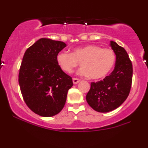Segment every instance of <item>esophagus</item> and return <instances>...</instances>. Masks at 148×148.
Segmentation results:
<instances>
[{"label":"esophagus","instance_id":"34e87169","mask_svg":"<svg viewBox=\"0 0 148 148\" xmlns=\"http://www.w3.org/2000/svg\"><path fill=\"white\" fill-rule=\"evenodd\" d=\"M73 83H74V84H77L78 83H79L80 81H81V80L79 79H76V78H73Z\"/></svg>","mask_w":148,"mask_h":148}]
</instances>
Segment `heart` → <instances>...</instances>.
<instances>
[{
  "label": "heart",
  "instance_id": "obj_1",
  "mask_svg": "<svg viewBox=\"0 0 148 148\" xmlns=\"http://www.w3.org/2000/svg\"><path fill=\"white\" fill-rule=\"evenodd\" d=\"M116 56L113 49H102L99 46L87 45L73 49L72 53L59 52L56 56L57 64L64 72L71 74L81 62L79 74L90 76L92 79L105 77L114 67Z\"/></svg>",
  "mask_w": 148,
  "mask_h": 148
}]
</instances>
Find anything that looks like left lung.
Wrapping results in <instances>:
<instances>
[{"label":"left lung","instance_id":"1","mask_svg":"<svg viewBox=\"0 0 148 148\" xmlns=\"http://www.w3.org/2000/svg\"><path fill=\"white\" fill-rule=\"evenodd\" d=\"M116 55L115 65L111 74L97 82H92L86 101L95 111L106 113L115 109L129 96L132 83V61L123 47L111 41Z\"/></svg>","mask_w":148,"mask_h":148}]
</instances>
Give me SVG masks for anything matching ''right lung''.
I'll return each instance as SVG.
<instances>
[{
    "instance_id": "obj_1",
    "label": "right lung",
    "mask_w": 148,
    "mask_h": 148,
    "mask_svg": "<svg viewBox=\"0 0 148 148\" xmlns=\"http://www.w3.org/2000/svg\"><path fill=\"white\" fill-rule=\"evenodd\" d=\"M67 46L63 42L41 38L25 51L18 84L27 106L36 114L51 117L65 104L72 78L60 68L56 56Z\"/></svg>"
}]
</instances>
